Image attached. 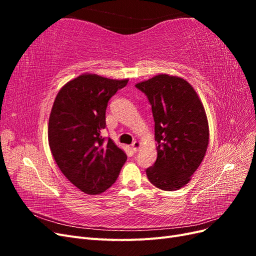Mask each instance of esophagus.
Returning <instances> with one entry per match:
<instances>
[{"mask_svg":"<svg viewBox=\"0 0 256 256\" xmlns=\"http://www.w3.org/2000/svg\"><path fill=\"white\" fill-rule=\"evenodd\" d=\"M131 148H132V150L134 152H138V150L141 148V142L140 141H134L132 144H131Z\"/></svg>","mask_w":256,"mask_h":256,"instance_id":"esophagus-1","label":"esophagus"}]
</instances>
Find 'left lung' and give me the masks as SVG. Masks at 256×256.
<instances>
[{"mask_svg":"<svg viewBox=\"0 0 256 256\" xmlns=\"http://www.w3.org/2000/svg\"><path fill=\"white\" fill-rule=\"evenodd\" d=\"M136 86L152 104L157 141V160L146 175L161 190L180 189L202 164L208 147L203 104L192 85L177 76L160 74Z\"/></svg>","mask_w":256,"mask_h":256,"instance_id":"8db88e82","label":"left lung"}]
</instances>
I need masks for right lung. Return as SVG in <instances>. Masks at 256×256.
I'll return each mask as SVG.
<instances>
[{
	"mask_svg": "<svg viewBox=\"0 0 256 256\" xmlns=\"http://www.w3.org/2000/svg\"><path fill=\"white\" fill-rule=\"evenodd\" d=\"M128 81L83 74L67 82L53 102L48 125L52 156L67 180L86 194L109 189L127 160L102 132L108 102Z\"/></svg>",
	"mask_w": 256,
	"mask_h": 256,
	"instance_id": "1",
	"label": "right lung"
}]
</instances>
